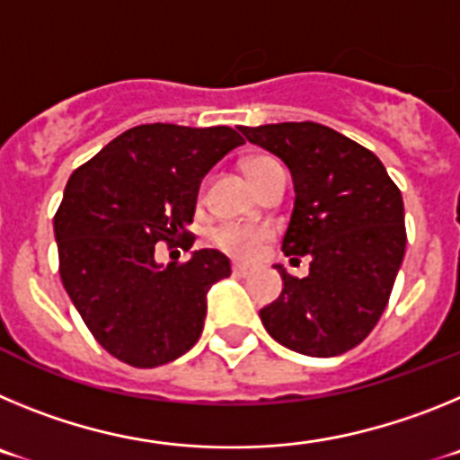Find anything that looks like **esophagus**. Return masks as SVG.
<instances>
[{"instance_id":"1","label":"esophagus","mask_w":460,"mask_h":460,"mask_svg":"<svg viewBox=\"0 0 460 460\" xmlns=\"http://www.w3.org/2000/svg\"><path fill=\"white\" fill-rule=\"evenodd\" d=\"M249 270H251L249 265H242V262H233V271H234V274L246 276V274H249Z\"/></svg>"}]
</instances>
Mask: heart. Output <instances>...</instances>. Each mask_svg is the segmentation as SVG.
<instances>
[{
  "label": "heart",
  "mask_w": 460,
  "mask_h": 460,
  "mask_svg": "<svg viewBox=\"0 0 460 460\" xmlns=\"http://www.w3.org/2000/svg\"><path fill=\"white\" fill-rule=\"evenodd\" d=\"M243 170L255 184V189H260L270 177H274L283 168H280L274 156L255 154V156H249L243 161ZM267 237H270V230H265V227L239 226V223H226V226L217 227L211 233V242L217 243L223 253L233 255V258H253Z\"/></svg>",
  "instance_id": "1"
}]
</instances>
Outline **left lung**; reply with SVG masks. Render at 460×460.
Masks as SVG:
<instances>
[{
  "instance_id": "left-lung-1",
  "label": "left lung",
  "mask_w": 460,
  "mask_h": 460,
  "mask_svg": "<svg viewBox=\"0 0 460 460\" xmlns=\"http://www.w3.org/2000/svg\"><path fill=\"white\" fill-rule=\"evenodd\" d=\"M290 168L295 209L283 253L311 258L306 279L276 267L283 292L260 311L274 341L308 357H336L367 339L405 253L401 190L380 158L315 121L239 126Z\"/></svg>"
}]
</instances>
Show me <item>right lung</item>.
Wrapping results in <instances>:
<instances>
[{"label": "right lung", "mask_w": 460, "mask_h": 460, "mask_svg": "<svg viewBox=\"0 0 460 460\" xmlns=\"http://www.w3.org/2000/svg\"><path fill=\"white\" fill-rule=\"evenodd\" d=\"M242 142L230 126L140 124L71 174L55 214L59 276L93 339L128 367H164L200 339L207 290L230 260L200 249L164 267L156 243L190 251L202 177Z\"/></svg>", "instance_id": "right-lung-1"}]
</instances>
